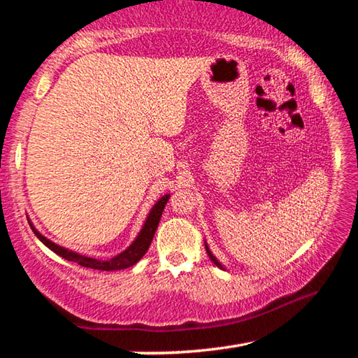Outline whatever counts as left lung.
<instances>
[{
  "mask_svg": "<svg viewBox=\"0 0 358 358\" xmlns=\"http://www.w3.org/2000/svg\"><path fill=\"white\" fill-rule=\"evenodd\" d=\"M205 248H207V252H208V256H210V259H211V260H213V264H215L216 266H220V268H224V266H222V265L220 264V260H217V259H216V257L213 256V254H211V251L208 250V246H207V245H205Z\"/></svg>",
  "mask_w": 358,
  "mask_h": 358,
  "instance_id": "8db88e82",
  "label": "left lung"
}]
</instances>
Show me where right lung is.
I'll list each match as a JSON object with an SVG mask.
<instances>
[{
  "label": "right lung",
  "mask_w": 358,
  "mask_h": 358,
  "mask_svg": "<svg viewBox=\"0 0 358 358\" xmlns=\"http://www.w3.org/2000/svg\"><path fill=\"white\" fill-rule=\"evenodd\" d=\"M169 197H171V196L166 194L164 197H161L159 201L155 203V207L151 208L147 221H145V224H143L141 234L137 235V238L132 241V245L128 248V250H124L123 252H120L118 256H115L112 259H107V260L87 257V256H82V254H77L74 251L66 250V248L58 246V245L53 243V241L45 238L44 235H41L38 230L33 227V224H31V229H33V232L36 234V237H38L42 241V243H44L48 248V250L57 252L58 256H62L66 260H71V262H76V264L82 265V266H87V268H94V270H102V271H115V270L129 268V266L137 264L138 260H141L145 256V252L148 251V248L151 245V240H153V237H155L157 224H159V221H161L162 210H164Z\"/></svg>",
  "instance_id": "obj_1"
}]
</instances>
